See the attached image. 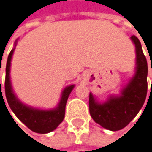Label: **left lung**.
<instances>
[{"instance_id": "obj_1", "label": "left lung", "mask_w": 152, "mask_h": 152, "mask_svg": "<svg viewBox=\"0 0 152 152\" xmlns=\"http://www.w3.org/2000/svg\"><path fill=\"white\" fill-rule=\"evenodd\" d=\"M131 39L135 46L136 66L132 77L121 89L120 94H111L105 102L97 101L89 94V112L93 120L110 131H119L127 126L142 109L147 95L148 65L137 37Z\"/></svg>"}]
</instances>
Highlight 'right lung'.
<instances>
[{
  "label": "right lung",
  "instance_id": "1",
  "mask_svg": "<svg viewBox=\"0 0 152 152\" xmlns=\"http://www.w3.org/2000/svg\"><path fill=\"white\" fill-rule=\"evenodd\" d=\"M17 41L18 39L15 41L14 48L9 54L6 64L5 95L7 102L12 111L19 118V120L21 121L28 129L37 133H48L57 129V127L63 122L65 118L66 104L70 93L75 87V85H70L64 88L61 93V97L58 105L53 109L44 110L35 108L22 103L13 91L10 75V63H12V58L15 47L17 45Z\"/></svg>",
  "mask_w": 152,
  "mask_h": 152
}]
</instances>
